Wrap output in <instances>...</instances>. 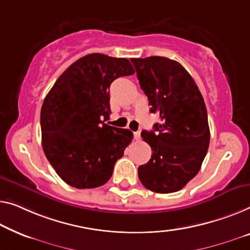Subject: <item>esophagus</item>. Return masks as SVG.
<instances>
[{"label":"esophagus","instance_id":"34e87169","mask_svg":"<svg viewBox=\"0 0 250 250\" xmlns=\"http://www.w3.org/2000/svg\"><path fill=\"white\" fill-rule=\"evenodd\" d=\"M133 136H135V139L136 140H140V131H136L135 133H133Z\"/></svg>","mask_w":250,"mask_h":250}]
</instances>
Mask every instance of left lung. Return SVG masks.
I'll list each match as a JSON object with an SVG mask.
<instances>
[{"mask_svg": "<svg viewBox=\"0 0 250 250\" xmlns=\"http://www.w3.org/2000/svg\"><path fill=\"white\" fill-rule=\"evenodd\" d=\"M151 113L161 122L141 137L151 158L138 167L145 188L156 193L180 191L199 173L210 144L208 113L194 80L180 62L151 56L132 58Z\"/></svg>", "mask_w": 250, "mask_h": 250, "instance_id": "obj_1", "label": "left lung"}]
</instances>
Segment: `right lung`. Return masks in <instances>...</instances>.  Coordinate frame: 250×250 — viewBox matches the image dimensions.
I'll return each mask as SVG.
<instances>
[{"label":"right lung","mask_w":250,"mask_h":250,"mask_svg":"<svg viewBox=\"0 0 250 250\" xmlns=\"http://www.w3.org/2000/svg\"><path fill=\"white\" fill-rule=\"evenodd\" d=\"M132 74L128 59L89 54L70 65L47 94L40 113L42 148L65 183L94 188L112 176L133 135L102 119L111 113V83Z\"/></svg>","instance_id":"right-lung-1"}]
</instances>
